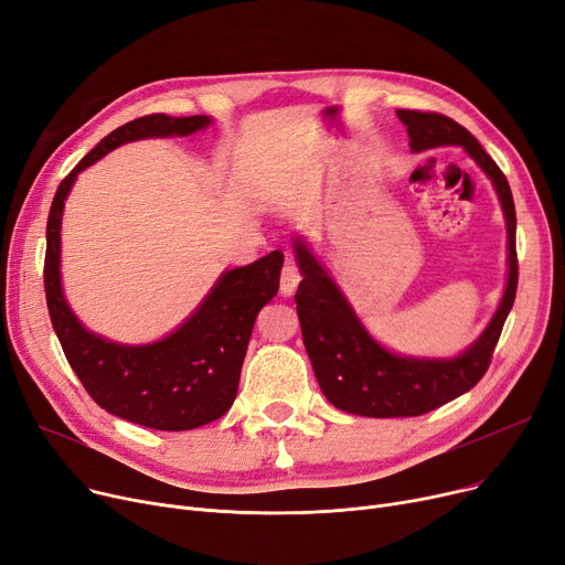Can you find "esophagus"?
<instances>
[{"mask_svg": "<svg viewBox=\"0 0 565 565\" xmlns=\"http://www.w3.org/2000/svg\"><path fill=\"white\" fill-rule=\"evenodd\" d=\"M299 282H301L299 266L291 257H287L285 264H282V274H280V294H282V297H291V294L297 291Z\"/></svg>", "mask_w": 565, "mask_h": 565, "instance_id": "34e87169", "label": "esophagus"}]
</instances>
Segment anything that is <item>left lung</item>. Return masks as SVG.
<instances>
[{"mask_svg": "<svg viewBox=\"0 0 565 565\" xmlns=\"http://www.w3.org/2000/svg\"><path fill=\"white\" fill-rule=\"evenodd\" d=\"M407 126L412 149L423 151L439 145H460L492 179L508 225V285L497 315L476 344L452 361H420L388 354L374 342L361 321L342 299L315 257L297 241L303 280L294 301L301 321L306 352L315 377L333 407L367 418H402L433 412L473 388L492 363L505 317L518 294V248H515V202L505 174L478 145L471 132L439 113L397 110Z\"/></svg>", "mask_w": 565, "mask_h": 565, "instance_id": "1", "label": "left lung"}]
</instances>
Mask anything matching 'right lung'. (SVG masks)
<instances>
[{
	"label": "right lung",
	"instance_id": "1",
	"mask_svg": "<svg viewBox=\"0 0 565 565\" xmlns=\"http://www.w3.org/2000/svg\"><path fill=\"white\" fill-rule=\"evenodd\" d=\"M209 121L204 115L158 113L113 130L60 183L45 232L47 312L79 384L105 412L166 433L206 425L232 407L255 317L278 294L282 253L274 250L248 266L232 268L195 315L166 340L124 347L85 331L66 306L60 285V225L64 200L79 170L124 142L191 136Z\"/></svg>",
	"mask_w": 565,
	"mask_h": 565
}]
</instances>
